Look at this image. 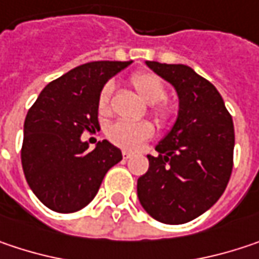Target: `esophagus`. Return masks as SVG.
Instances as JSON below:
<instances>
[{
	"mask_svg": "<svg viewBox=\"0 0 259 259\" xmlns=\"http://www.w3.org/2000/svg\"><path fill=\"white\" fill-rule=\"evenodd\" d=\"M130 157H132V153L124 150V151H123V158H124V160H127V158H130Z\"/></svg>",
	"mask_w": 259,
	"mask_h": 259,
	"instance_id": "1",
	"label": "esophagus"
}]
</instances>
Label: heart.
Returning a JSON list of instances; mask_svg holds the SVG:
<instances>
[{"instance_id": "b5f03b06", "label": "heart", "mask_w": 259, "mask_h": 259, "mask_svg": "<svg viewBox=\"0 0 259 259\" xmlns=\"http://www.w3.org/2000/svg\"><path fill=\"white\" fill-rule=\"evenodd\" d=\"M130 84L135 89V92L151 106L155 120L161 126H167L172 123L175 117L174 108L164 102L166 98V87L163 81L153 74V72H136L130 77ZM114 85L111 82H106L101 89L98 96V111L105 115L111 109V96H112ZM154 133V127L148 121H126L120 120L111 124L106 130V136L111 142H114L118 147L123 148H135L142 141L151 138Z\"/></svg>"}]
</instances>
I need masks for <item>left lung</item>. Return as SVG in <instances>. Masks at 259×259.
I'll return each instance as SVG.
<instances>
[{
  "mask_svg": "<svg viewBox=\"0 0 259 259\" xmlns=\"http://www.w3.org/2000/svg\"><path fill=\"white\" fill-rule=\"evenodd\" d=\"M169 81L179 98L178 118L148 155L150 167L138 179V197L154 220L185 224L223 196L233 170L234 126L220 92L187 65L145 62Z\"/></svg>",
  "mask_w": 259,
  "mask_h": 259,
  "instance_id": "8db88e82",
  "label": "left lung"
}]
</instances>
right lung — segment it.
I'll return each mask as SVG.
<instances>
[{
  "label": "right lung",
  "instance_id": "obj_1",
  "mask_svg": "<svg viewBox=\"0 0 259 259\" xmlns=\"http://www.w3.org/2000/svg\"><path fill=\"white\" fill-rule=\"evenodd\" d=\"M130 62L98 60L80 65L49 82L29 108L22 144V167L38 200L59 213L85 207L99 191L121 151L108 141L89 151L84 132H95L98 96L105 82Z\"/></svg>",
  "mask_w": 259,
  "mask_h": 259
}]
</instances>
